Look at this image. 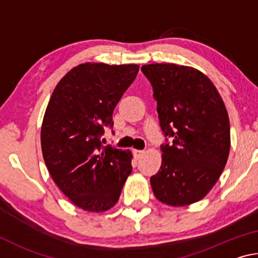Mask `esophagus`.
<instances>
[{
  "instance_id": "obj_1",
  "label": "esophagus",
  "mask_w": 258,
  "mask_h": 258,
  "mask_svg": "<svg viewBox=\"0 0 258 258\" xmlns=\"http://www.w3.org/2000/svg\"><path fill=\"white\" fill-rule=\"evenodd\" d=\"M133 152H134V156L137 157V158H140V157L145 154V151H143V150H138V149H134Z\"/></svg>"
}]
</instances>
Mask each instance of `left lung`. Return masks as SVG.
<instances>
[{
	"label": "left lung",
	"mask_w": 258,
	"mask_h": 258,
	"mask_svg": "<svg viewBox=\"0 0 258 258\" xmlns=\"http://www.w3.org/2000/svg\"><path fill=\"white\" fill-rule=\"evenodd\" d=\"M141 71L152 86L165 137L160 169L150 177L152 190L169 206L197 203L220 178L229 157L230 121L223 100L195 68L152 63Z\"/></svg>",
	"instance_id": "obj_1"
}]
</instances>
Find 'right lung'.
Segmentation results:
<instances>
[{
  "label": "right lung",
  "mask_w": 258,
  "mask_h": 258,
  "mask_svg": "<svg viewBox=\"0 0 258 258\" xmlns=\"http://www.w3.org/2000/svg\"><path fill=\"white\" fill-rule=\"evenodd\" d=\"M139 73L138 64L82 63L55 86L41 130L42 152L55 184L84 211L118 202L132 155L100 139L112 128L113 109Z\"/></svg>",
  "instance_id": "add662e5"
}]
</instances>
